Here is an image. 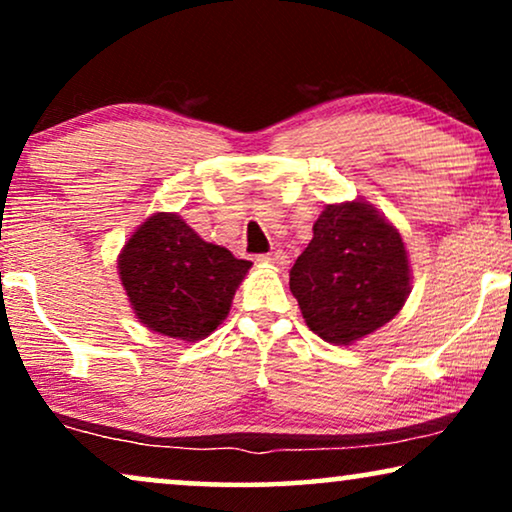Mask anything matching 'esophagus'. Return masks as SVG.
Returning <instances> with one entry per match:
<instances>
[{
    "label": "esophagus",
    "mask_w": 512,
    "mask_h": 512,
    "mask_svg": "<svg viewBox=\"0 0 512 512\" xmlns=\"http://www.w3.org/2000/svg\"><path fill=\"white\" fill-rule=\"evenodd\" d=\"M257 260H260L262 264H274V267L283 269L288 264V255L283 250H274V252H269V255H260Z\"/></svg>",
    "instance_id": "esophagus-1"
}]
</instances>
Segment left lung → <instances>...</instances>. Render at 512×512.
Instances as JSON below:
<instances>
[{
  "instance_id": "8db88e82",
  "label": "left lung",
  "mask_w": 512,
  "mask_h": 512,
  "mask_svg": "<svg viewBox=\"0 0 512 512\" xmlns=\"http://www.w3.org/2000/svg\"><path fill=\"white\" fill-rule=\"evenodd\" d=\"M290 293L309 331L349 345L399 314L411 269L399 231L364 200L326 205L290 269Z\"/></svg>"
}]
</instances>
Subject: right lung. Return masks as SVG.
<instances>
[{
	"instance_id": "1",
	"label": "right lung",
	"mask_w": 512,
	"mask_h": 512,
	"mask_svg": "<svg viewBox=\"0 0 512 512\" xmlns=\"http://www.w3.org/2000/svg\"><path fill=\"white\" fill-rule=\"evenodd\" d=\"M252 262L203 241L174 212H155L118 257L120 281L137 319L174 340L208 338L229 314Z\"/></svg>"
}]
</instances>
